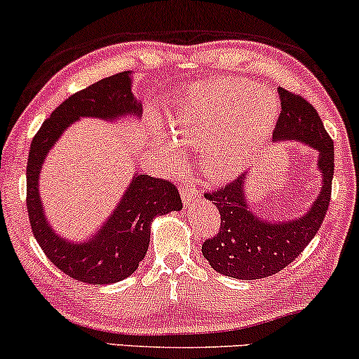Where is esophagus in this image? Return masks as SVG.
Listing matches in <instances>:
<instances>
[{
  "label": "esophagus",
  "instance_id": "obj_1",
  "mask_svg": "<svg viewBox=\"0 0 359 359\" xmlns=\"http://www.w3.org/2000/svg\"><path fill=\"white\" fill-rule=\"evenodd\" d=\"M181 198H183V203L186 206H191L194 201H198L199 199V193L196 189V186L193 183H184L181 186Z\"/></svg>",
  "mask_w": 359,
  "mask_h": 359
}]
</instances>
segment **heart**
Masks as SVG:
<instances>
[{
	"instance_id": "1",
	"label": "heart",
	"mask_w": 359,
	"mask_h": 359,
	"mask_svg": "<svg viewBox=\"0 0 359 359\" xmlns=\"http://www.w3.org/2000/svg\"><path fill=\"white\" fill-rule=\"evenodd\" d=\"M277 102L259 83L224 79L186 88L166 110L168 132L151 130V151L178 163L180 147L199 148L204 173L231 178L248 168L277 120Z\"/></svg>"
}]
</instances>
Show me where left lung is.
<instances>
[{"label":"left lung","instance_id":"1","mask_svg":"<svg viewBox=\"0 0 359 359\" xmlns=\"http://www.w3.org/2000/svg\"><path fill=\"white\" fill-rule=\"evenodd\" d=\"M282 111L273 130V142L295 140L316 150L322 189L304 216L285 222H269L250 211L245 199V176L204 194L221 214V229L204 241L203 255L222 276L255 280L280 272L313 239L328 211L334 170L333 140L313 105L304 97L278 88Z\"/></svg>","mask_w":359,"mask_h":359}]
</instances>
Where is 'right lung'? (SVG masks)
Here are the masks:
<instances>
[{
    "label": "right lung",
    "mask_w": 359,
    "mask_h": 359,
    "mask_svg": "<svg viewBox=\"0 0 359 359\" xmlns=\"http://www.w3.org/2000/svg\"><path fill=\"white\" fill-rule=\"evenodd\" d=\"M140 114L142 104L132 94L130 72H120L64 100L32 138L26 170V204L32 234L50 262L74 280L105 285L132 276L147 255L153 219L183 208L178 188L171 181L135 173L117 208L88 241L62 239L46 219L39 173L64 130L82 117L115 120L125 115L140 117Z\"/></svg>",
    "instance_id": "add662e5"
}]
</instances>
